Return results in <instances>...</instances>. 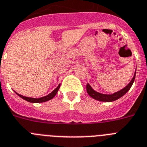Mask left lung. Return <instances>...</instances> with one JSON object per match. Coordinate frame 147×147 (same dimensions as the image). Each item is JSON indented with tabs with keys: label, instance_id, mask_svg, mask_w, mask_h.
<instances>
[{
	"label": "left lung",
	"instance_id": "8db88e82",
	"mask_svg": "<svg viewBox=\"0 0 147 147\" xmlns=\"http://www.w3.org/2000/svg\"><path fill=\"white\" fill-rule=\"evenodd\" d=\"M136 72H135L134 76H133V79L131 80V81L128 83V85L127 86H125V88H123L122 89H121L120 91L117 92H115V93L112 94H101L99 93V92H96L93 88H92V86L87 83L86 85V91L87 93L90 96H92V98H94V100H99V101L102 102H113L115 100H118L120 97H121L122 96L125 94L129 90V88H131L132 85H133V82L135 80V78H136Z\"/></svg>",
	"mask_w": 147,
	"mask_h": 147
}]
</instances>
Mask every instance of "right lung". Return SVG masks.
<instances>
[{
    "mask_svg": "<svg viewBox=\"0 0 147 147\" xmlns=\"http://www.w3.org/2000/svg\"><path fill=\"white\" fill-rule=\"evenodd\" d=\"M59 88H60V85L58 86V87L55 89H54L51 93L49 94L47 96H42L41 98H32V97H27V96H22V95L19 94L16 92V94L18 95L19 96H20L21 98H22L23 100H26V101L29 102H32V103H39V102H44L46 101H48V100H51L55 96V94H57L58 91H59Z\"/></svg>",
    "mask_w": 147,
    "mask_h": 147,
    "instance_id": "1",
    "label": "right lung"
}]
</instances>
